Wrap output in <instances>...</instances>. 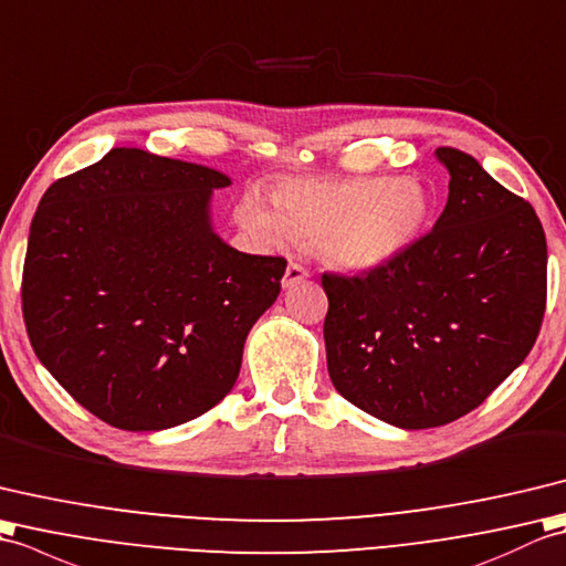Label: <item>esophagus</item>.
<instances>
[{
  "label": "esophagus",
  "instance_id": "34e87169",
  "mask_svg": "<svg viewBox=\"0 0 566 566\" xmlns=\"http://www.w3.org/2000/svg\"><path fill=\"white\" fill-rule=\"evenodd\" d=\"M307 275H310V271L305 266H300V263L291 261V263H287V269H285V275H283V287H293L300 281H305Z\"/></svg>",
  "mask_w": 566,
  "mask_h": 566
}]
</instances>
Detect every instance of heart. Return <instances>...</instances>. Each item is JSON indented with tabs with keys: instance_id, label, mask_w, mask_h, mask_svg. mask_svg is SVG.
Returning a JSON list of instances; mask_svg holds the SVG:
<instances>
[{
	"instance_id": "b5f03b06",
	"label": "heart",
	"mask_w": 566,
	"mask_h": 566,
	"mask_svg": "<svg viewBox=\"0 0 566 566\" xmlns=\"http://www.w3.org/2000/svg\"><path fill=\"white\" fill-rule=\"evenodd\" d=\"M433 193L413 177L285 179L271 203L249 191L234 206V222L259 247L291 240L317 244L319 254L348 271H375L407 256L429 232Z\"/></svg>"
}]
</instances>
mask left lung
Here are the masks:
<instances>
[{"mask_svg":"<svg viewBox=\"0 0 566 566\" xmlns=\"http://www.w3.org/2000/svg\"><path fill=\"white\" fill-rule=\"evenodd\" d=\"M436 159L450 184L433 230L389 266L322 275L336 392L407 431L480 407L531 354L547 300L533 206L460 149L438 147Z\"/></svg>","mask_w":566,"mask_h":566,"instance_id":"8db88e82","label":"left lung"}]
</instances>
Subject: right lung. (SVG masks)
<instances>
[{
  "mask_svg": "<svg viewBox=\"0 0 566 566\" xmlns=\"http://www.w3.org/2000/svg\"><path fill=\"white\" fill-rule=\"evenodd\" d=\"M230 184L193 161L113 147L38 203L21 283L31 346L116 429L165 431L216 407L281 293L285 259L244 254L212 230V191Z\"/></svg>",
  "mask_w": 566,
  "mask_h": 566,
  "instance_id": "1",
  "label": "right lung"
}]
</instances>
